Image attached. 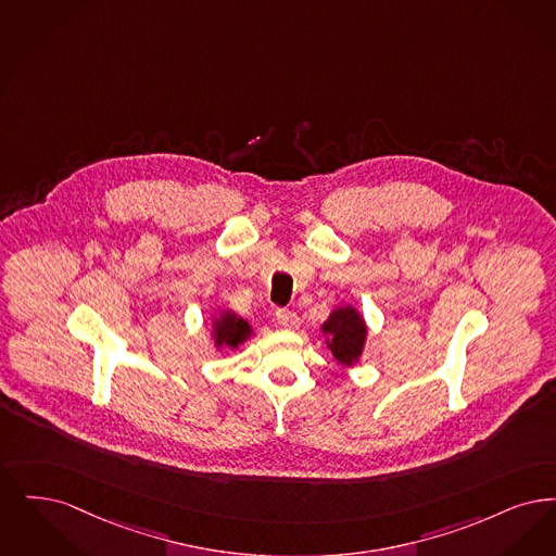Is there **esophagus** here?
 Wrapping results in <instances>:
<instances>
[{"mask_svg":"<svg viewBox=\"0 0 556 556\" xmlns=\"http://www.w3.org/2000/svg\"><path fill=\"white\" fill-rule=\"evenodd\" d=\"M276 321H278L282 328H287V330H292V328L299 326V317H296V314L287 312V309H278V312H276Z\"/></svg>","mask_w":556,"mask_h":556,"instance_id":"esophagus-1","label":"esophagus"}]
</instances>
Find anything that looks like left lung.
Listing matches in <instances>:
<instances>
[{"mask_svg": "<svg viewBox=\"0 0 556 556\" xmlns=\"http://www.w3.org/2000/svg\"><path fill=\"white\" fill-rule=\"evenodd\" d=\"M321 334L326 337V346L332 357L344 365L355 367L362 362L365 340H367V324L362 312L353 305L334 307L328 319L319 326Z\"/></svg>", "mask_w": 556, "mask_h": 556, "instance_id": "obj_1", "label": "left lung"}]
</instances>
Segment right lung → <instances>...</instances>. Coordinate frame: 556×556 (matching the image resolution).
Here are the masks:
<instances>
[{"label": "right lung", "mask_w": 556, "mask_h": 556, "mask_svg": "<svg viewBox=\"0 0 556 556\" xmlns=\"http://www.w3.org/2000/svg\"><path fill=\"white\" fill-rule=\"evenodd\" d=\"M253 334H255L253 326L244 317L230 312V309H222L219 314L212 317L210 337L214 340L216 351H222V349L237 351Z\"/></svg>", "instance_id": "obj_1"}]
</instances>
